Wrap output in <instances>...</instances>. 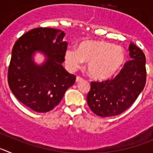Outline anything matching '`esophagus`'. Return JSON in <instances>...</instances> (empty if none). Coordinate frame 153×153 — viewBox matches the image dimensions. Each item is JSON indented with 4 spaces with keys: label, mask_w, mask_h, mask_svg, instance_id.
Returning a JSON list of instances; mask_svg holds the SVG:
<instances>
[{
    "label": "esophagus",
    "mask_w": 153,
    "mask_h": 153,
    "mask_svg": "<svg viewBox=\"0 0 153 153\" xmlns=\"http://www.w3.org/2000/svg\"><path fill=\"white\" fill-rule=\"evenodd\" d=\"M83 79L81 77V76H76V82H79V81H82Z\"/></svg>",
    "instance_id": "obj_1"
}]
</instances>
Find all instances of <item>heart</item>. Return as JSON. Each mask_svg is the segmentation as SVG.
Returning <instances> with one entry per match:
<instances>
[{
    "mask_svg": "<svg viewBox=\"0 0 153 153\" xmlns=\"http://www.w3.org/2000/svg\"><path fill=\"white\" fill-rule=\"evenodd\" d=\"M67 68L74 70L83 61H88L87 70L92 77L106 79L118 71L125 60V53L119 46L105 41H83L78 49L68 47L64 54Z\"/></svg>",
    "mask_w": 153,
    "mask_h": 153,
    "instance_id": "1",
    "label": "heart"
}]
</instances>
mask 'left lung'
I'll list each match as a JSON object with an SVG mask.
<instances>
[{
  "instance_id": "obj_1",
  "label": "left lung",
  "mask_w": 153,
  "mask_h": 153,
  "mask_svg": "<svg viewBox=\"0 0 153 153\" xmlns=\"http://www.w3.org/2000/svg\"><path fill=\"white\" fill-rule=\"evenodd\" d=\"M129 51L131 60L114 78L91 82L86 100L92 112L99 117H114L123 113L136 100L145 86V54L132 43Z\"/></svg>"
}]
</instances>
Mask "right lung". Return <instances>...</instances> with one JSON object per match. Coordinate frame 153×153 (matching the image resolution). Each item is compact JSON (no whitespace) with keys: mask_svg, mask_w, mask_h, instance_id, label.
<instances>
[{"mask_svg":"<svg viewBox=\"0 0 153 153\" xmlns=\"http://www.w3.org/2000/svg\"><path fill=\"white\" fill-rule=\"evenodd\" d=\"M64 36L60 30L37 27L23 34L13 45L8 85L16 98L33 111H51L75 83L76 76L69 74L62 65L67 48V43L63 40ZM35 51L47 56L41 66L32 60Z\"/></svg>","mask_w":153,"mask_h":153,"instance_id":"obj_1","label":"right lung"}]
</instances>
